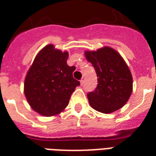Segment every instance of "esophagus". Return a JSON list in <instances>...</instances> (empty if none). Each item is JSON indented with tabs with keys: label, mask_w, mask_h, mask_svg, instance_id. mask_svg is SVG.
Wrapping results in <instances>:
<instances>
[{
	"label": "esophagus",
	"mask_w": 156,
	"mask_h": 156,
	"mask_svg": "<svg viewBox=\"0 0 156 156\" xmlns=\"http://www.w3.org/2000/svg\"><path fill=\"white\" fill-rule=\"evenodd\" d=\"M84 82H85V78H82V79H81V81H80L81 85H83V84H84Z\"/></svg>",
	"instance_id": "1"
}]
</instances>
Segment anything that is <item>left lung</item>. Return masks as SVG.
<instances>
[{"label": "left lung", "mask_w": 156, "mask_h": 156, "mask_svg": "<svg viewBox=\"0 0 156 156\" xmlns=\"http://www.w3.org/2000/svg\"><path fill=\"white\" fill-rule=\"evenodd\" d=\"M98 77L94 91L87 94L90 107L103 113H111L125 105L133 90L130 70L122 56L110 47L85 52Z\"/></svg>", "instance_id": "1"}]
</instances>
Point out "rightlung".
Segmentation results:
<instances>
[{
    "label": "right lung",
    "mask_w": 156,
    "mask_h": 156,
    "mask_svg": "<svg viewBox=\"0 0 156 156\" xmlns=\"http://www.w3.org/2000/svg\"><path fill=\"white\" fill-rule=\"evenodd\" d=\"M68 52L45 46L36 55L24 83V94L33 110L45 116L56 115L66 108L76 87L74 66L67 65Z\"/></svg>",
    "instance_id": "1"
}]
</instances>
